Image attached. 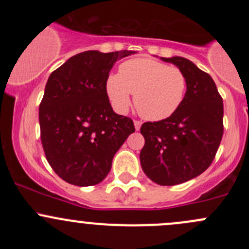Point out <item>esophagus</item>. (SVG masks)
I'll return each mask as SVG.
<instances>
[{
	"instance_id": "34e87169",
	"label": "esophagus",
	"mask_w": 249,
	"mask_h": 249,
	"mask_svg": "<svg viewBox=\"0 0 249 249\" xmlns=\"http://www.w3.org/2000/svg\"><path fill=\"white\" fill-rule=\"evenodd\" d=\"M134 125H135V129H136V131H139V130L141 129V125H142V123L139 122V120H135Z\"/></svg>"
}]
</instances>
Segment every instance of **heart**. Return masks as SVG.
<instances>
[{"label": "heart", "instance_id": "b5f03b06", "mask_svg": "<svg viewBox=\"0 0 249 249\" xmlns=\"http://www.w3.org/2000/svg\"><path fill=\"white\" fill-rule=\"evenodd\" d=\"M107 97L118 113H125L135 94V106L144 119L160 122L171 117L187 91V78L179 69L145 57L127 60L119 73L109 74L105 84Z\"/></svg>", "mask_w": 249, "mask_h": 249}]
</instances>
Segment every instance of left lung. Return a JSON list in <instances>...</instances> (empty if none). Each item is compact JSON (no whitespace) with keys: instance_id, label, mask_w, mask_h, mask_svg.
I'll list each match as a JSON object with an SVG mask.
<instances>
[{"instance_id":"1","label":"left lung","mask_w":249,"mask_h":249,"mask_svg":"<svg viewBox=\"0 0 249 249\" xmlns=\"http://www.w3.org/2000/svg\"><path fill=\"white\" fill-rule=\"evenodd\" d=\"M177 66L187 78L179 108L167 119L141 126L144 147L141 166L160 185L193 179L212 164L223 136V100L211 76L182 56L160 57Z\"/></svg>"}]
</instances>
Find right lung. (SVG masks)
<instances>
[{
  "mask_svg": "<svg viewBox=\"0 0 249 249\" xmlns=\"http://www.w3.org/2000/svg\"><path fill=\"white\" fill-rule=\"evenodd\" d=\"M135 53L87 50L48 78L39 105L42 145L52 169L70 184L102 182L114 154L135 132L134 122L113 110L105 89L114 62Z\"/></svg>",
  "mask_w": 249,
  "mask_h": 249,
  "instance_id": "add662e5",
  "label": "right lung"
}]
</instances>
